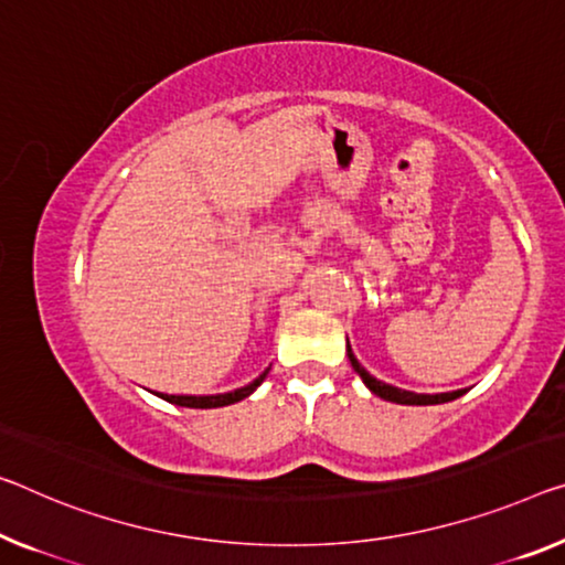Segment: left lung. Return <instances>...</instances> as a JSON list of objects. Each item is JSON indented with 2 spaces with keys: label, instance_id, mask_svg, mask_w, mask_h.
Listing matches in <instances>:
<instances>
[{
  "label": "left lung",
  "instance_id": "8db88e82",
  "mask_svg": "<svg viewBox=\"0 0 565 565\" xmlns=\"http://www.w3.org/2000/svg\"><path fill=\"white\" fill-rule=\"evenodd\" d=\"M349 361H351V366H353V371L359 373V376L363 379V384H366L373 394L376 396H381V398H386V402H394V404H416V406H424V404H445V402H452V398H457V396H462L465 394V388H459V392H447V394H414V392H404V388H396V386H388V384H384V381H379V379H373L371 373L361 366L359 361H355V355H353V351H351V345H349Z\"/></svg>",
  "mask_w": 565,
  "mask_h": 565
}]
</instances>
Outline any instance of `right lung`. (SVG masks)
I'll return each instance as SVG.
<instances>
[{
	"label": "right lung",
	"mask_w": 565,
	"mask_h": 565,
	"mask_svg": "<svg viewBox=\"0 0 565 565\" xmlns=\"http://www.w3.org/2000/svg\"><path fill=\"white\" fill-rule=\"evenodd\" d=\"M265 376H267V371H265L259 379H255L249 386L237 388V392H230V394H216V396H163V394H161V396L167 398V402H171V404L189 406V409H214V406H227V404L239 402V398L249 396L259 384H263Z\"/></svg>",
	"instance_id": "obj_1"
}]
</instances>
